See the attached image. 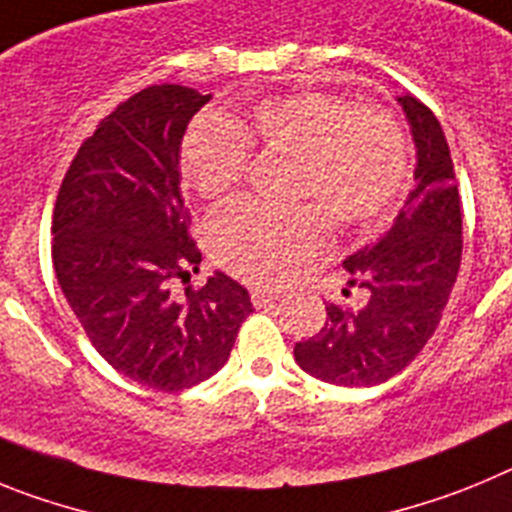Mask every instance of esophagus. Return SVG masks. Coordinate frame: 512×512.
<instances>
[{
	"mask_svg": "<svg viewBox=\"0 0 512 512\" xmlns=\"http://www.w3.org/2000/svg\"><path fill=\"white\" fill-rule=\"evenodd\" d=\"M251 300L256 307L274 305V300H279V292H274L269 287H251Z\"/></svg>",
	"mask_w": 512,
	"mask_h": 512,
	"instance_id": "obj_1",
	"label": "esophagus"
}]
</instances>
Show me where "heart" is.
Masks as SVG:
<instances>
[{"label":"heart","instance_id":"b5f03b06","mask_svg":"<svg viewBox=\"0 0 512 512\" xmlns=\"http://www.w3.org/2000/svg\"><path fill=\"white\" fill-rule=\"evenodd\" d=\"M248 140L295 153V197L315 200L341 225L382 215L408 171L405 140L390 115L338 94L302 92L256 104L243 125L215 115L194 122L182 164L202 197L212 200L241 184L251 161ZM325 233L315 207L277 210L251 200L220 207L205 225L207 246L225 269L266 284L318 251Z\"/></svg>","mask_w":512,"mask_h":512}]
</instances>
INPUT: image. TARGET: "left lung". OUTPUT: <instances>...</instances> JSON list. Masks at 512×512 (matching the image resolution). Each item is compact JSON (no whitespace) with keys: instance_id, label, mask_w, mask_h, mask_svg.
<instances>
[{"instance_id":"1","label":"left lung","mask_w":512,"mask_h":512,"mask_svg":"<svg viewBox=\"0 0 512 512\" xmlns=\"http://www.w3.org/2000/svg\"><path fill=\"white\" fill-rule=\"evenodd\" d=\"M415 146V189L377 243L346 256L361 307L328 305L323 330L295 346L310 377L372 387L402 372L433 336L461 264V205L449 143L423 102L397 97ZM348 297V289H343Z\"/></svg>"}]
</instances>
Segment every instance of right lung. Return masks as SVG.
Segmentation results:
<instances>
[{"label":"right lung","mask_w":512,"mask_h":512,"mask_svg":"<svg viewBox=\"0 0 512 512\" xmlns=\"http://www.w3.org/2000/svg\"><path fill=\"white\" fill-rule=\"evenodd\" d=\"M210 99L161 84L117 104L81 143L53 207V269L81 328L112 369L164 392L220 372L253 312L248 289L223 271L184 300L171 292L202 261L179 151Z\"/></svg>","instance_id":"right-lung-1"}]
</instances>
